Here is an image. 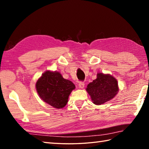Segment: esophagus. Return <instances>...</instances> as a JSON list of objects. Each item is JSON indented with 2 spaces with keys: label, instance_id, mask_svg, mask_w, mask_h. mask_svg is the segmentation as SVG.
Here are the masks:
<instances>
[{
  "label": "esophagus",
  "instance_id": "esophagus-1",
  "mask_svg": "<svg viewBox=\"0 0 149 149\" xmlns=\"http://www.w3.org/2000/svg\"><path fill=\"white\" fill-rule=\"evenodd\" d=\"M79 87L80 88H83L84 87V83L83 81H81L79 83Z\"/></svg>",
  "mask_w": 149,
  "mask_h": 149
}]
</instances>
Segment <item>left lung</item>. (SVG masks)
I'll use <instances>...</instances> for the list:
<instances>
[{
    "instance_id": "obj_1",
    "label": "left lung",
    "mask_w": 149,
    "mask_h": 149,
    "mask_svg": "<svg viewBox=\"0 0 149 149\" xmlns=\"http://www.w3.org/2000/svg\"><path fill=\"white\" fill-rule=\"evenodd\" d=\"M86 91L93 102L100 105L114 98L118 91V83L111 75L99 73L96 79L88 84Z\"/></svg>"
}]
</instances>
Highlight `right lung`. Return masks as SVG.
I'll return each mask as SVG.
<instances>
[{
    "label": "right lung",
    "instance_id": "right-lung-1",
    "mask_svg": "<svg viewBox=\"0 0 149 149\" xmlns=\"http://www.w3.org/2000/svg\"><path fill=\"white\" fill-rule=\"evenodd\" d=\"M36 90L44 102L55 108H63L68 102V99L75 85L65 79L57 72L43 73L36 84Z\"/></svg>",
    "mask_w": 149,
    "mask_h": 149
}]
</instances>
